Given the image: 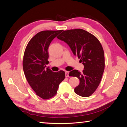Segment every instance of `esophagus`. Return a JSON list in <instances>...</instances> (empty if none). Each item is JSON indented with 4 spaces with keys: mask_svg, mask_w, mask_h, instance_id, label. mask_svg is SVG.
Segmentation results:
<instances>
[{
    "mask_svg": "<svg viewBox=\"0 0 127 127\" xmlns=\"http://www.w3.org/2000/svg\"><path fill=\"white\" fill-rule=\"evenodd\" d=\"M65 76H66V77H68L69 76V72L68 71H66L65 72Z\"/></svg>",
    "mask_w": 127,
    "mask_h": 127,
    "instance_id": "34e87169",
    "label": "esophagus"
}]
</instances>
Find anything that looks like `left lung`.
Wrapping results in <instances>:
<instances>
[{"instance_id": "8db88e82", "label": "left lung", "mask_w": 127, "mask_h": 127, "mask_svg": "<svg viewBox=\"0 0 127 127\" xmlns=\"http://www.w3.org/2000/svg\"><path fill=\"white\" fill-rule=\"evenodd\" d=\"M57 38L69 46L84 66L82 73L73 70L69 74L79 79L75 93L82 97L90 96L98 87L104 70V53L101 43L93 34L80 29L64 31Z\"/></svg>"}]
</instances>
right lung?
I'll return each instance as SVG.
<instances>
[{
	"instance_id": "add662e5",
	"label": "right lung",
	"mask_w": 127,
	"mask_h": 127,
	"mask_svg": "<svg viewBox=\"0 0 127 127\" xmlns=\"http://www.w3.org/2000/svg\"><path fill=\"white\" fill-rule=\"evenodd\" d=\"M62 31H43L37 33L30 40L24 52L23 67L25 77L36 95L44 99L54 96L65 78L64 71L55 72L46 68L49 64V45Z\"/></svg>"
}]
</instances>
